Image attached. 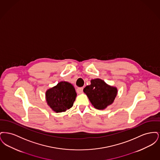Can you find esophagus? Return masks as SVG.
I'll return each instance as SVG.
<instances>
[{"label": "esophagus", "mask_w": 160, "mask_h": 160, "mask_svg": "<svg viewBox=\"0 0 160 160\" xmlns=\"http://www.w3.org/2000/svg\"><path fill=\"white\" fill-rule=\"evenodd\" d=\"M83 88H78L77 89V92L78 93V94H81L83 93Z\"/></svg>", "instance_id": "obj_1"}]
</instances>
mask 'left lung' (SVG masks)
<instances>
[{"instance_id": "8db88e82", "label": "left lung", "mask_w": 160, "mask_h": 160, "mask_svg": "<svg viewBox=\"0 0 160 160\" xmlns=\"http://www.w3.org/2000/svg\"><path fill=\"white\" fill-rule=\"evenodd\" d=\"M83 92L95 108L104 110L113 103L118 89L100 78H95L91 80V84L86 86Z\"/></svg>"}]
</instances>
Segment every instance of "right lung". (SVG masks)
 I'll return each instance as SVG.
<instances>
[{
  "instance_id": "1",
  "label": "right lung",
  "mask_w": 160,
  "mask_h": 160,
  "mask_svg": "<svg viewBox=\"0 0 160 160\" xmlns=\"http://www.w3.org/2000/svg\"><path fill=\"white\" fill-rule=\"evenodd\" d=\"M76 97L74 86L65 81L60 82L46 92L47 103L56 113L65 112L71 108Z\"/></svg>"
}]
</instances>
